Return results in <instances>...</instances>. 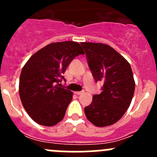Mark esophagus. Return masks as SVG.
I'll return each mask as SVG.
<instances>
[{"instance_id": "1", "label": "esophagus", "mask_w": 157, "mask_h": 157, "mask_svg": "<svg viewBox=\"0 0 157 157\" xmlns=\"http://www.w3.org/2000/svg\"><path fill=\"white\" fill-rule=\"evenodd\" d=\"M83 93V91H78V92H74L76 95H80Z\"/></svg>"}]
</instances>
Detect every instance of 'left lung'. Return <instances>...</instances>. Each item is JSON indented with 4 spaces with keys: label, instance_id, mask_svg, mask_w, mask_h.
Segmentation results:
<instances>
[{
    "label": "left lung",
    "instance_id": "left-lung-1",
    "mask_svg": "<svg viewBox=\"0 0 157 157\" xmlns=\"http://www.w3.org/2000/svg\"><path fill=\"white\" fill-rule=\"evenodd\" d=\"M95 81H102L100 94L93 96L91 104L84 108L86 118L97 127L117 122L127 111L135 88L129 63L108 45L82 42Z\"/></svg>",
    "mask_w": 157,
    "mask_h": 157
}]
</instances>
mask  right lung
<instances>
[{
  "label": "right lung",
  "instance_id": "obj_1",
  "mask_svg": "<svg viewBox=\"0 0 157 157\" xmlns=\"http://www.w3.org/2000/svg\"><path fill=\"white\" fill-rule=\"evenodd\" d=\"M77 42H55L38 51L22 69L19 93L26 112L39 124L53 126L63 119L73 93L60 87L63 74L75 57L83 55Z\"/></svg>",
  "mask_w": 157,
  "mask_h": 157
}]
</instances>
